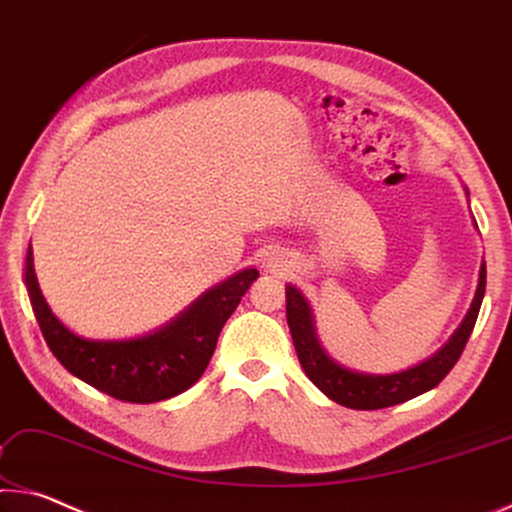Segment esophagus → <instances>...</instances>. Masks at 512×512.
Returning a JSON list of instances; mask_svg holds the SVG:
<instances>
[{"instance_id":"obj_1","label":"esophagus","mask_w":512,"mask_h":512,"mask_svg":"<svg viewBox=\"0 0 512 512\" xmlns=\"http://www.w3.org/2000/svg\"><path fill=\"white\" fill-rule=\"evenodd\" d=\"M288 261H283L281 256H272V258H267V270L270 272H286L288 270Z\"/></svg>"}]
</instances>
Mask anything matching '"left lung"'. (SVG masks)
Wrapping results in <instances>:
<instances>
[{
  "label": "left lung",
  "mask_w": 512,
  "mask_h": 512,
  "mask_svg": "<svg viewBox=\"0 0 512 512\" xmlns=\"http://www.w3.org/2000/svg\"><path fill=\"white\" fill-rule=\"evenodd\" d=\"M469 197V195H467ZM485 295V263L479 270V286H476L472 306L460 322L454 335L442 345L431 358L422 360L420 365L408 367V370L392 374H370L358 372L351 367L340 365L333 360L322 347L315 331V315L311 311L308 299L301 295L297 286H286V317L295 342L299 363L304 367L308 379L320 388L326 397L335 404L354 408V410H376L388 408L408 401L417 395H424L435 388L456 365L463 354L469 335L479 317V308Z\"/></svg>",
  "instance_id": "obj_1"
}]
</instances>
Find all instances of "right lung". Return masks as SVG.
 I'll use <instances>...</instances> for the list:
<instances>
[{
	"label": "right lung",
	"mask_w": 512,
	"mask_h": 512,
	"mask_svg": "<svg viewBox=\"0 0 512 512\" xmlns=\"http://www.w3.org/2000/svg\"><path fill=\"white\" fill-rule=\"evenodd\" d=\"M258 279L247 267L197 297L186 311L152 333L124 340H92L58 320L40 292L29 245L24 283L47 347L67 372L92 388L131 404H154L186 392L211 360L224 322Z\"/></svg>",
	"instance_id": "add662e5"
}]
</instances>
